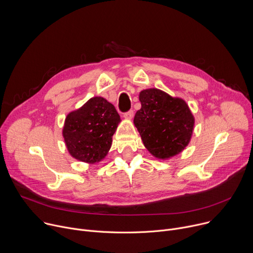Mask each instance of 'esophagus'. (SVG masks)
Masks as SVG:
<instances>
[{"label":"esophagus","instance_id":"1","mask_svg":"<svg viewBox=\"0 0 253 253\" xmlns=\"http://www.w3.org/2000/svg\"><path fill=\"white\" fill-rule=\"evenodd\" d=\"M133 116H134V111L133 110H130V111L124 113V115H123V117L127 120H131L133 118Z\"/></svg>","mask_w":253,"mask_h":253}]
</instances>
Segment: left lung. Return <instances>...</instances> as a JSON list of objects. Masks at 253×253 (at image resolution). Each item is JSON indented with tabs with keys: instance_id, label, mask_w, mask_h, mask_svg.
Segmentation results:
<instances>
[{
	"instance_id": "left-lung-1",
	"label": "left lung",
	"mask_w": 253,
	"mask_h": 253,
	"mask_svg": "<svg viewBox=\"0 0 253 253\" xmlns=\"http://www.w3.org/2000/svg\"><path fill=\"white\" fill-rule=\"evenodd\" d=\"M141 109L134 117L144 146L157 159L166 160L189 144L195 119L187 103L157 88L139 93Z\"/></svg>"
}]
</instances>
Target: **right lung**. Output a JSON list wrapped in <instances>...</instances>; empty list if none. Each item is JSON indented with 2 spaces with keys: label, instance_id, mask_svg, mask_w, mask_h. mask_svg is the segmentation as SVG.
I'll return each mask as SVG.
<instances>
[{
  "label": "right lung",
  "instance_id": "1",
  "mask_svg": "<svg viewBox=\"0 0 253 253\" xmlns=\"http://www.w3.org/2000/svg\"><path fill=\"white\" fill-rule=\"evenodd\" d=\"M121 122L115 107L103 97L89 99L65 119L62 135L69 154L88 164L103 160Z\"/></svg>",
  "mask_w": 253,
  "mask_h": 253
}]
</instances>
